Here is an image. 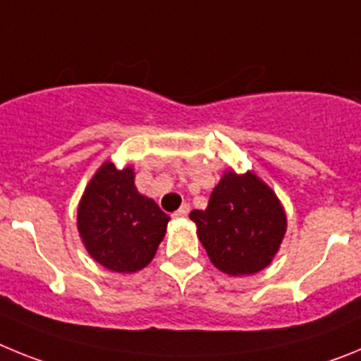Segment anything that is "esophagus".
<instances>
[{
	"label": "esophagus",
	"mask_w": 361,
	"mask_h": 361,
	"mask_svg": "<svg viewBox=\"0 0 361 361\" xmlns=\"http://www.w3.org/2000/svg\"><path fill=\"white\" fill-rule=\"evenodd\" d=\"M188 213H190V206H188V204H183L171 216H173V219H186Z\"/></svg>",
	"instance_id": "esophagus-1"
}]
</instances>
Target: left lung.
<instances>
[{
	"mask_svg": "<svg viewBox=\"0 0 361 361\" xmlns=\"http://www.w3.org/2000/svg\"><path fill=\"white\" fill-rule=\"evenodd\" d=\"M190 219L213 266L231 276L269 266L288 228L279 197L253 171H226L208 208L193 209Z\"/></svg>",
	"mask_w": 361,
	"mask_h": 361,
	"instance_id": "1",
	"label": "left lung"
}]
</instances>
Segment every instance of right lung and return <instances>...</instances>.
<instances>
[{
    "instance_id": "1",
    "label": "right lung",
    "mask_w": 361,
    "mask_h": 361,
    "mask_svg": "<svg viewBox=\"0 0 361 361\" xmlns=\"http://www.w3.org/2000/svg\"><path fill=\"white\" fill-rule=\"evenodd\" d=\"M132 166L104 162L86 186L78 208V229L95 262L116 273H135L152 262L170 216L141 195Z\"/></svg>"
}]
</instances>
